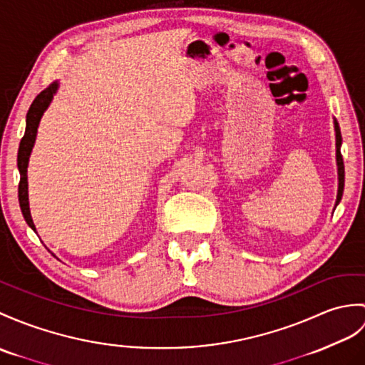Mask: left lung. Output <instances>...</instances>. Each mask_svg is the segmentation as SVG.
I'll return each instance as SVG.
<instances>
[{
  "mask_svg": "<svg viewBox=\"0 0 365 365\" xmlns=\"http://www.w3.org/2000/svg\"><path fill=\"white\" fill-rule=\"evenodd\" d=\"M334 130H336V162H337V179H339V188H337V199L336 205L342 199L344 194V183H345V168H344V160L341 154V144H342V135L341 129H339V124L334 120Z\"/></svg>",
  "mask_w": 365,
  "mask_h": 365,
  "instance_id": "obj_1",
  "label": "left lung"
}]
</instances>
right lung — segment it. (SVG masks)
<instances>
[{"instance_id":"1","label":"right lung","mask_w":365,"mask_h":365,"mask_svg":"<svg viewBox=\"0 0 365 365\" xmlns=\"http://www.w3.org/2000/svg\"><path fill=\"white\" fill-rule=\"evenodd\" d=\"M58 88V82H53L48 88L37 95V98L34 99V103L31 104L28 115H26V130H24V137L20 141V148H19V157H16V165H19V171H20V185H19V200H20V207H21V213L24 216V221L28 222V225L36 232V225L32 222L31 217V211H29V199H28V163H29V157L34 148V143H36L37 137V129L41 116H43L45 110L53 101V96L56 95V91Z\"/></svg>"}]
</instances>
